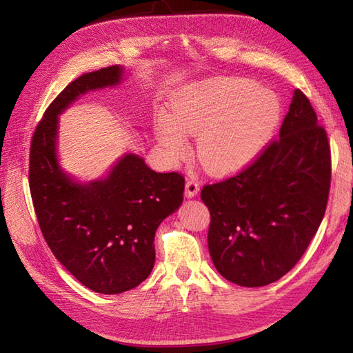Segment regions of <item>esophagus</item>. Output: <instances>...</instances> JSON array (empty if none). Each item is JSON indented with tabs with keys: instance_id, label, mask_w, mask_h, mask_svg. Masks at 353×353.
I'll list each match as a JSON object with an SVG mask.
<instances>
[{
	"instance_id": "esophagus-1",
	"label": "esophagus",
	"mask_w": 353,
	"mask_h": 353,
	"mask_svg": "<svg viewBox=\"0 0 353 353\" xmlns=\"http://www.w3.org/2000/svg\"><path fill=\"white\" fill-rule=\"evenodd\" d=\"M199 191H200V185H199L197 181H194V179H190V181H186V185H185L186 197L197 196Z\"/></svg>"
}]
</instances>
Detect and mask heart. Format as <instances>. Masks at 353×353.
Listing matches in <instances>:
<instances>
[{
    "instance_id": "b5f03b06",
    "label": "heart",
    "mask_w": 353,
    "mask_h": 353,
    "mask_svg": "<svg viewBox=\"0 0 353 353\" xmlns=\"http://www.w3.org/2000/svg\"><path fill=\"white\" fill-rule=\"evenodd\" d=\"M162 114L156 133L165 154L179 161L188 152V133L199 134L196 154L209 171L224 172L254 159L282 115L281 101L258 81L220 77L186 89Z\"/></svg>"
}]
</instances>
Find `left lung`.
Returning <instances> with one entry per match:
<instances>
[{"label":"left lung","instance_id":"left-lung-1","mask_svg":"<svg viewBox=\"0 0 353 353\" xmlns=\"http://www.w3.org/2000/svg\"><path fill=\"white\" fill-rule=\"evenodd\" d=\"M331 170L325 127L296 89L279 138L235 176L201 190L219 273L241 287H264L287 274L323 220Z\"/></svg>","mask_w":353,"mask_h":353}]
</instances>
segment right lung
Segmentation results:
<instances>
[{
  "label": "right lung",
  "instance_id": "add662e5",
  "mask_svg": "<svg viewBox=\"0 0 353 353\" xmlns=\"http://www.w3.org/2000/svg\"><path fill=\"white\" fill-rule=\"evenodd\" d=\"M121 68L86 72L59 94L36 125L28 183L37 223L52 254L95 292L119 294L144 282L154 265V234L183 200L181 172H156L127 154L108 179L74 183L56 159L57 115L91 89L119 83Z\"/></svg>",
  "mask_w": 353,
  "mask_h": 353
}]
</instances>
